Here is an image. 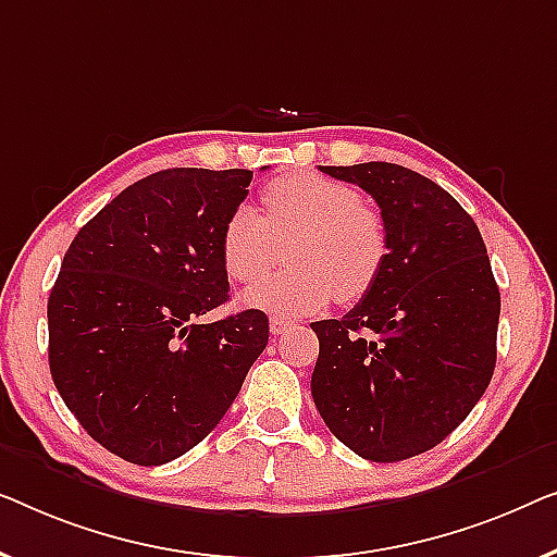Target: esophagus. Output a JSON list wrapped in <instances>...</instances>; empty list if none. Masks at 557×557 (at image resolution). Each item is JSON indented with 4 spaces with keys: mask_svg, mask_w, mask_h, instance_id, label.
Listing matches in <instances>:
<instances>
[{
    "mask_svg": "<svg viewBox=\"0 0 557 557\" xmlns=\"http://www.w3.org/2000/svg\"><path fill=\"white\" fill-rule=\"evenodd\" d=\"M287 327H293V320H287V318H270V331H272V335H282L287 331Z\"/></svg>",
    "mask_w": 557,
    "mask_h": 557,
    "instance_id": "34e87169",
    "label": "esophagus"
}]
</instances>
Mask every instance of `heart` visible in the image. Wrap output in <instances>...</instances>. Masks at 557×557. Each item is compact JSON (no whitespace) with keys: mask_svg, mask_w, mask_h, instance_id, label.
Listing matches in <instances>:
<instances>
[{"mask_svg":"<svg viewBox=\"0 0 557 557\" xmlns=\"http://www.w3.org/2000/svg\"><path fill=\"white\" fill-rule=\"evenodd\" d=\"M262 211L237 207L226 216L219 252L237 282L262 277L287 249L293 270L247 287L242 302L277 318L323 310L333 297L356 302L379 282L388 262V230L354 186L318 174H287L262 191Z\"/></svg>","mask_w":557,"mask_h":557,"instance_id":"heart-1","label":"heart"}]
</instances>
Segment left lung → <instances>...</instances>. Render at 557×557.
Returning a JSON list of instances; mask_svg holds the SVG:
<instances>
[{"label":"left lung","instance_id":"8db88e82","mask_svg":"<svg viewBox=\"0 0 557 557\" xmlns=\"http://www.w3.org/2000/svg\"><path fill=\"white\" fill-rule=\"evenodd\" d=\"M320 171L375 199L388 262L354 310L310 325L312 401L358 457H417L469 417L495 373L499 287L487 247L459 201L417 171L386 161Z\"/></svg>","mask_w":557,"mask_h":557}]
</instances>
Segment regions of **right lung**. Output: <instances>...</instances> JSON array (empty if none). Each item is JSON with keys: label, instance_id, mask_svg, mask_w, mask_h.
<instances>
[{"label": "right lung", "instance_id": "add662e5", "mask_svg": "<svg viewBox=\"0 0 557 557\" xmlns=\"http://www.w3.org/2000/svg\"><path fill=\"white\" fill-rule=\"evenodd\" d=\"M249 182L247 169L140 178L62 260L47 300L52 381L85 432L133 465L194 449L268 346L262 310L199 323L230 297L219 239Z\"/></svg>", "mask_w": 557, "mask_h": 557}]
</instances>
